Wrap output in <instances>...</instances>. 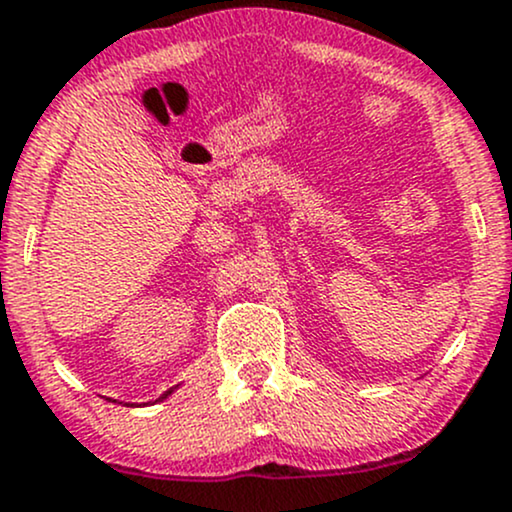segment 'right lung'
Masks as SVG:
<instances>
[{"instance_id": "obj_1", "label": "right lung", "mask_w": 512, "mask_h": 512, "mask_svg": "<svg viewBox=\"0 0 512 512\" xmlns=\"http://www.w3.org/2000/svg\"><path fill=\"white\" fill-rule=\"evenodd\" d=\"M170 393H172V389H170V391H165V393H162V398H167V396H170Z\"/></svg>"}]
</instances>
